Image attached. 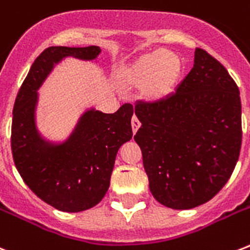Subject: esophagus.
<instances>
[{"mask_svg":"<svg viewBox=\"0 0 250 250\" xmlns=\"http://www.w3.org/2000/svg\"><path fill=\"white\" fill-rule=\"evenodd\" d=\"M131 125H132L133 133L138 132L139 127H140V122H139L138 118H136V117H132V121H131Z\"/></svg>","mask_w":250,"mask_h":250,"instance_id":"34e87169","label":"esophagus"}]
</instances>
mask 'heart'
Wrapping results in <instances>:
<instances>
[{
  "label": "heart",
  "instance_id": "1",
  "mask_svg": "<svg viewBox=\"0 0 250 250\" xmlns=\"http://www.w3.org/2000/svg\"><path fill=\"white\" fill-rule=\"evenodd\" d=\"M182 64L173 53L153 51L139 56L122 74L125 86H143L144 98L150 102L167 100L176 90L181 77Z\"/></svg>",
  "mask_w": 250,
  "mask_h": 250
}]
</instances>
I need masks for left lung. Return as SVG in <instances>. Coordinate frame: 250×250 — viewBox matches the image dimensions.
<instances>
[{
	"label": "left lung",
	"instance_id": "8db88e82",
	"mask_svg": "<svg viewBox=\"0 0 250 250\" xmlns=\"http://www.w3.org/2000/svg\"><path fill=\"white\" fill-rule=\"evenodd\" d=\"M133 136L152 195L174 209L201 206L229 180L241 149L239 87L220 62L197 48L194 66L174 94L138 102Z\"/></svg>",
	"mask_w": 250,
	"mask_h": 250
}]
</instances>
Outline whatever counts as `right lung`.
Instances as JSON below:
<instances>
[{
	"mask_svg": "<svg viewBox=\"0 0 250 250\" xmlns=\"http://www.w3.org/2000/svg\"><path fill=\"white\" fill-rule=\"evenodd\" d=\"M97 45L49 47L36 57L15 98L11 152L19 174L32 193L64 212H80L98 205L110 186L119 148L132 138V104L114 114L89 108L66 140H45L36 127L38 90L65 57L93 62Z\"/></svg>",
	"mask_w": 250,
	"mask_h": 250,
	"instance_id": "obj_1",
	"label": "right lung"
}]
</instances>
